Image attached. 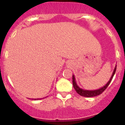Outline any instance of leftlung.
I'll list each match as a JSON object with an SVG mask.
<instances>
[{"label":"left lung","instance_id":"1","mask_svg":"<svg viewBox=\"0 0 125 125\" xmlns=\"http://www.w3.org/2000/svg\"><path fill=\"white\" fill-rule=\"evenodd\" d=\"M116 65L115 66V67L114 69V71L113 72L112 75L109 81L104 86L100 87V89L97 90H84L83 89L77 86V84L76 82V80H75V77H74V74L72 75V82H73V86L74 89H75L76 92L78 94H80L81 96H82L84 97H94V96H96L102 94V92H104V90L107 88V87L108 86L109 84H110V82L112 81V80L113 76H114L115 73L116 72Z\"/></svg>","mask_w":125,"mask_h":125}]
</instances>
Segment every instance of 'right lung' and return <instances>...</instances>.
Masks as SVG:
<instances>
[{"instance_id": "1", "label": "right lung", "mask_w": 125, "mask_h": 125, "mask_svg": "<svg viewBox=\"0 0 125 125\" xmlns=\"http://www.w3.org/2000/svg\"><path fill=\"white\" fill-rule=\"evenodd\" d=\"M43 98H44V97H43ZM43 98H41V99H33V100H41V99H43Z\"/></svg>"}]
</instances>
